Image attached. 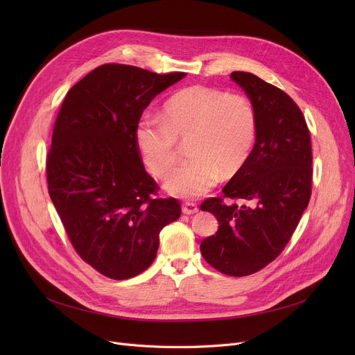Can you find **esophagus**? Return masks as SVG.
Wrapping results in <instances>:
<instances>
[{"mask_svg": "<svg viewBox=\"0 0 355 355\" xmlns=\"http://www.w3.org/2000/svg\"><path fill=\"white\" fill-rule=\"evenodd\" d=\"M182 213L184 214H196V213H198L197 204H194V202H185V204H182Z\"/></svg>", "mask_w": 355, "mask_h": 355, "instance_id": "1", "label": "esophagus"}]
</instances>
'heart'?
Segmentation results:
<instances>
[{"label": "heart", "instance_id": "b5f03b06", "mask_svg": "<svg viewBox=\"0 0 355 355\" xmlns=\"http://www.w3.org/2000/svg\"><path fill=\"white\" fill-rule=\"evenodd\" d=\"M187 139L190 158L168 173L165 190L181 198L209 193L248 161L256 138V114L248 98L216 87L190 86L168 99L162 121L142 116L135 141L144 164L164 175L177 159V139Z\"/></svg>", "mask_w": 355, "mask_h": 355}]
</instances>
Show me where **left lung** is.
I'll return each instance as SVG.
<instances>
[{"label":"left lung","instance_id":"left-lung-1","mask_svg":"<svg viewBox=\"0 0 355 355\" xmlns=\"http://www.w3.org/2000/svg\"><path fill=\"white\" fill-rule=\"evenodd\" d=\"M230 78L252 102L256 142L241 170L225 185V198H207L202 211L218 221L200 250L206 262L229 276H248L275 260L308 207L312 184L309 130L301 109L284 90L248 71Z\"/></svg>","mask_w":355,"mask_h":355}]
</instances>
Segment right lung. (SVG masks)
<instances>
[{
	"instance_id": "obj_1",
	"label": "right lung",
	"mask_w": 355,
	"mask_h": 355,
	"mask_svg": "<svg viewBox=\"0 0 355 355\" xmlns=\"http://www.w3.org/2000/svg\"><path fill=\"white\" fill-rule=\"evenodd\" d=\"M185 73L128 64L96 67L74 85L55 119L47 154L49 194L79 256L110 279L151 266L159 232L181 214L141 161L135 126L145 107Z\"/></svg>"
}]
</instances>
